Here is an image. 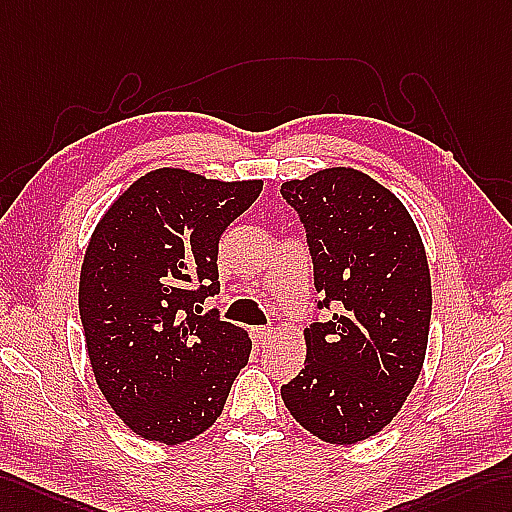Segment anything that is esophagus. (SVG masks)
Returning <instances> with one entry per match:
<instances>
[{
    "instance_id": "esophagus-1",
    "label": "esophagus",
    "mask_w": 512,
    "mask_h": 512,
    "mask_svg": "<svg viewBox=\"0 0 512 512\" xmlns=\"http://www.w3.org/2000/svg\"><path fill=\"white\" fill-rule=\"evenodd\" d=\"M273 334H276V330H273V328H263V326L254 328V336H256V341H258L260 345H265Z\"/></svg>"
}]
</instances>
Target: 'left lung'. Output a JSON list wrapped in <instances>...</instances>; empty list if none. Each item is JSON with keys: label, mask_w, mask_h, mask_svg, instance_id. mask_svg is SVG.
Masks as SVG:
<instances>
[{"label": "left lung", "mask_w": 512, "mask_h": 512, "mask_svg": "<svg viewBox=\"0 0 512 512\" xmlns=\"http://www.w3.org/2000/svg\"><path fill=\"white\" fill-rule=\"evenodd\" d=\"M280 193L304 223L317 308L334 306L304 330L306 363L282 400L321 441H365L400 413L426 358V249L400 199L363 171L323 169Z\"/></svg>", "instance_id": "left-lung-1"}]
</instances>
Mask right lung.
<instances>
[{"mask_svg": "<svg viewBox=\"0 0 512 512\" xmlns=\"http://www.w3.org/2000/svg\"><path fill=\"white\" fill-rule=\"evenodd\" d=\"M263 180H206L184 169L145 173L91 236L80 319L97 386L126 426L178 445L221 415L252 341L193 308L219 293V239Z\"/></svg>", "mask_w": 512, "mask_h": 512, "instance_id": "1", "label": "right lung"}]
</instances>
